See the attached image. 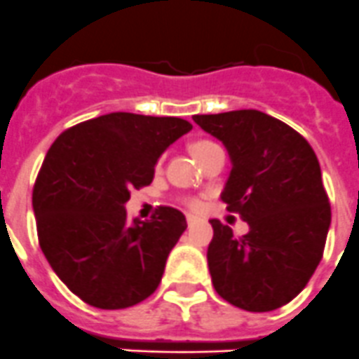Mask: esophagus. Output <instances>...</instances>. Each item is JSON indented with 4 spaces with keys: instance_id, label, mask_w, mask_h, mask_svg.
<instances>
[{
    "instance_id": "34e87169",
    "label": "esophagus",
    "mask_w": 359,
    "mask_h": 359,
    "mask_svg": "<svg viewBox=\"0 0 359 359\" xmlns=\"http://www.w3.org/2000/svg\"><path fill=\"white\" fill-rule=\"evenodd\" d=\"M196 223H198V217H196V215H192V214L187 215V224H189V226H192V224H196Z\"/></svg>"
}]
</instances>
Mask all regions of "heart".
<instances>
[{
	"mask_svg": "<svg viewBox=\"0 0 359 359\" xmlns=\"http://www.w3.org/2000/svg\"><path fill=\"white\" fill-rule=\"evenodd\" d=\"M212 145H215V144H212V142H208V140H201V142H194V144L190 145V152H192V156H198V154H201L203 151H207L208 147H212ZM190 207H194V208H198L199 207V201H190Z\"/></svg>",
	"mask_w": 359,
	"mask_h": 359,
	"instance_id": "heart-1",
	"label": "heart"
}]
</instances>
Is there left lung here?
Instances as JSON below:
<instances>
[{"mask_svg": "<svg viewBox=\"0 0 359 359\" xmlns=\"http://www.w3.org/2000/svg\"><path fill=\"white\" fill-rule=\"evenodd\" d=\"M226 147L231 161L221 199L250 231L233 237L212 219L208 269L219 297L266 313L291 302L322 261L331 205L318 158L304 136L257 109L194 115Z\"/></svg>", "mask_w": 359, "mask_h": 359, "instance_id": "8db88e82", "label": "left lung"}]
</instances>
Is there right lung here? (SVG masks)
<instances>
[{
  "instance_id": "obj_1",
  "label": "right lung",
  "mask_w": 359,
  "mask_h": 359,
  "mask_svg": "<svg viewBox=\"0 0 359 359\" xmlns=\"http://www.w3.org/2000/svg\"><path fill=\"white\" fill-rule=\"evenodd\" d=\"M192 129L176 116L109 113L62 133L37 174L32 207L39 246L72 293L98 309H123L156 291L187 228L160 207L129 223L133 189L151 185L154 165Z\"/></svg>"
}]
</instances>
